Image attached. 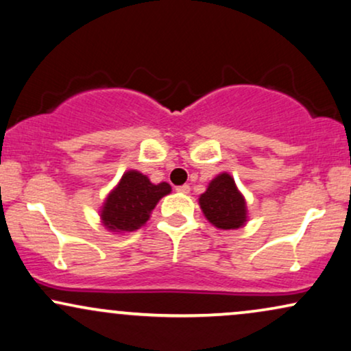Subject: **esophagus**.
Here are the masks:
<instances>
[{"mask_svg": "<svg viewBox=\"0 0 351 351\" xmlns=\"http://www.w3.org/2000/svg\"><path fill=\"white\" fill-rule=\"evenodd\" d=\"M175 191H176V193H180V194H188V193H189V186H188V184L176 186Z\"/></svg>", "mask_w": 351, "mask_h": 351, "instance_id": "1", "label": "esophagus"}]
</instances>
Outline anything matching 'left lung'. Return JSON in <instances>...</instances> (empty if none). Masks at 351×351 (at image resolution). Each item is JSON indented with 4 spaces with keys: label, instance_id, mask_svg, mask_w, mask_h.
<instances>
[{
    "label": "left lung",
    "instance_id": "8db88e82",
    "mask_svg": "<svg viewBox=\"0 0 351 351\" xmlns=\"http://www.w3.org/2000/svg\"><path fill=\"white\" fill-rule=\"evenodd\" d=\"M199 204L207 220L217 228L234 230L245 225V197L228 173H221L208 183L207 191L199 197Z\"/></svg>",
    "mask_w": 351,
    "mask_h": 351
}]
</instances>
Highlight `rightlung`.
Segmentation results:
<instances>
[{
  "label": "right lung",
  "instance_id": "right-lung-1",
  "mask_svg": "<svg viewBox=\"0 0 351 351\" xmlns=\"http://www.w3.org/2000/svg\"><path fill=\"white\" fill-rule=\"evenodd\" d=\"M170 191L168 183L152 184L143 173L126 171L106 197L101 208V221L113 232H134L149 220L157 202Z\"/></svg>",
  "mask_w": 351,
  "mask_h": 351
}]
</instances>
